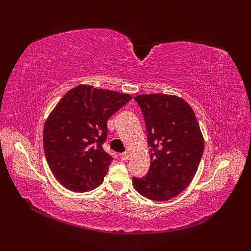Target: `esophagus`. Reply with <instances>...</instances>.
Instances as JSON below:
<instances>
[{
    "instance_id": "obj_1",
    "label": "esophagus",
    "mask_w": 251,
    "mask_h": 251,
    "mask_svg": "<svg viewBox=\"0 0 251 251\" xmlns=\"http://www.w3.org/2000/svg\"><path fill=\"white\" fill-rule=\"evenodd\" d=\"M119 156H120V159H121V160H124V161L127 160L128 157H130V155H128L127 151H125V153H121Z\"/></svg>"
}]
</instances>
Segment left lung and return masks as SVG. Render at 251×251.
<instances>
[{
    "label": "left lung",
    "instance_id": "obj_1",
    "mask_svg": "<svg viewBox=\"0 0 251 251\" xmlns=\"http://www.w3.org/2000/svg\"><path fill=\"white\" fill-rule=\"evenodd\" d=\"M148 133L151 166L143 177H133L141 196L166 201L183 192L198 170L204 140L195 113L185 100L166 94L138 95Z\"/></svg>",
    "mask_w": 251,
    "mask_h": 251
}]
</instances>
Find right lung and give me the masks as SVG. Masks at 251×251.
<instances>
[{
    "mask_svg": "<svg viewBox=\"0 0 251 251\" xmlns=\"http://www.w3.org/2000/svg\"><path fill=\"white\" fill-rule=\"evenodd\" d=\"M132 100L128 94L80 85L58 101L44 126L48 165L64 187L86 193L101 184L114 160L103 149L107 121Z\"/></svg>",
    "mask_w": 251,
    "mask_h": 251,
    "instance_id": "1",
    "label": "right lung"
}]
</instances>
